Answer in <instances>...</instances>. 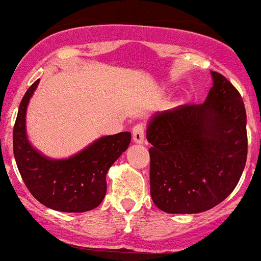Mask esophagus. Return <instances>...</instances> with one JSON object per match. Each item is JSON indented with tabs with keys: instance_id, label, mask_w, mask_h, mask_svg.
Here are the masks:
<instances>
[{
	"instance_id": "obj_1",
	"label": "esophagus",
	"mask_w": 261,
	"mask_h": 261,
	"mask_svg": "<svg viewBox=\"0 0 261 261\" xmlns=\"http://www.w3.org/2000/svg\"><path fill=\"white\" fill-rule=\"evenodd\" d=\"M133 138L135 143H143L145 139V123H136L133 127Z\"/></svg>"
}]
</instances>
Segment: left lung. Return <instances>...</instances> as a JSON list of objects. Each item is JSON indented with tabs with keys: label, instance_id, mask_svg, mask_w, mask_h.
<instances>
[{
	"label": "left lung",
	"instance_id": "8db88e82",
	"mask_svg": "<svg viewBox=\"0 0 261 261\" xmlns=\"http://www.w3.org/2000/svg\"><path fill=\"white\" fill-rule=\"evenodd\" d=\"M199 105H181L155 115L147 127L151 144L150 194L168 213H199L227 198L247 156L246 111L241 94L222 74Z\"/></svg>",
	"mask_w": 261,
	"mask_h": 261
}]
</instances>
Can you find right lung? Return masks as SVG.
Here are the masks:
<instances>
[{"label":"right lung","instance_id":"1","mask_svg":"<svg viewBox=\"0 0 261 261\" xmlns=\"http://www.w3.org/2000/svg\"><path fill=\"white\" fill-rule=\"evenodd\" d=\"M39 84L34 82L18 107L14 126V155L23 183L40 203L60 212L96 208L106 196V174L127 149L128 131L103 136L69 159L53 160L30 145L25 131L29 99Z\"/></svg>","mask_w":261,"mask_h":261}]
</instances>
